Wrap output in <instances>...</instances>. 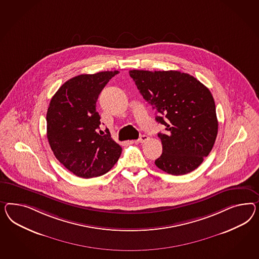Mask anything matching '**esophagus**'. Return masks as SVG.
I'll use <instances>...</instances> for the list:
<instances>
[{
    "instance_id": "obj_1",
    "label": "esophagus",
    "mask_w": 259,
    "mask_h": 259,
    "mask_svg": "<svg viewBox=\"0 0 259 259\" xmlns=\"http://www.w3.org/2000/svg\"><path fill=\"white\" fill-rule=\"evenodd\" d=\"M149 140V137L146 136V135H141L140 137V139L138 140V141L140 142V143H143V142H145V141H147Z\"/></svg>"
}]
</instances>
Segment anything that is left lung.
I'll return each instance as SVG.
<instances>
[{
  "label": "left lung",
  "mask_w": 259,
  "mask_h": 259,
  "mask_svg": "<svg viewBox=\"0 0 259 259\" xmlns=\"http://www.w3.org/2000/svg\"><path fill=\"white\" fill-rule=\"evenodd\" d=\"M143 98L153 105L162 154L157 168L172 175H187L209 154L218 134L216 106L209 90L195 77L177 70L129 71Z\"/></svg>",
  "instance_id": "obj_1"
}]
</instances>
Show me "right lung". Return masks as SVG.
<instances>
[{
    "label": "right lung",
    "mask_w": 259,
    "mask_h": 259,
    "mask_svg": "<svg viewBox=\"0 0 259 259\" xmlns=\"http://www.w3.org/2000/svg\"><path fill=\"white\" fill-rule=\"evenodd\" d=\"M118 70L81 74L64 83L50 102L47 139L56 159L73 175L92 178L117 163L121 147L100 130L96 102Z\"/></svg>",
    "instance_id": "add662e5"
}]
</instances>
